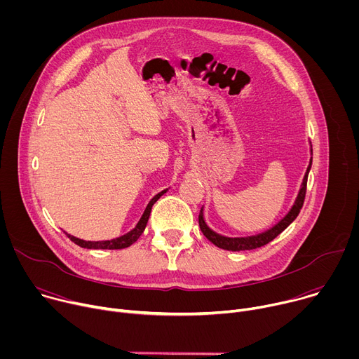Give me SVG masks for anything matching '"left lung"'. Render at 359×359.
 <instances>
[{
	"label": "left lung",
	"instance_id": "1",
	"mask_svg": "<svg viewBox=\"0 0 359 359\" xmlns=\"http://www.w3.org/2000/svg\"><path fill=\"white\" fill-rule=\"evenodd\" d=\"M311 155H313V149H311ZM311 165H313V158L310 159V165H309V168H306V172L304 175L299 191H298V194L295 197V201H294V204L291 206L290 212L277 224H274L271 229H269V230H266L263 233L255 234V236H248V237H226V236H222V234L213 231L206 224V222H204V216H203V208H201L200 215H198V226H200L201 233L206 236L208 240L212 241L215 245H217V247H220L223 250H229V251L252 250V248L263 247L267 243L273 241L280 233H283L297 219V216H298V213H299V210L302 208V204H304L305 191H306V179H309V173H310Z\"/></svg>",
	"mask_w": 359,
	"mask_h": 359
}]
</instances>
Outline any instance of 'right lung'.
I'll return each instance as SVG.
<instances>
[{"mask_svg":"<svg viewBox=\"0 0 359 359\" xmlns=\"http://www.w3.org/2000/svg\"><path fill=\"white\" fill-rule=\"evenodd\" d=\"M168 191L166 190H162L161 193H158L155 197H153L149 204L146 206L140 220L137 222V224L135 226V229H132L129 233L121 236V237H116V238H112V240H104V241H85V240H81L78 237H74L68 233H65L68 236V238H71V241H74L75 244H78L79 247H83V248H93V250H121V248H126L129 247L130 244H133L143 233L146 224H147V220H149V216H150V212H151V206L155 204L162 194H165Z\"/></svg>","mask_w":359,"mask_h":359,"instance_id":"obj_1","label":"right lung"}]
</instances>
